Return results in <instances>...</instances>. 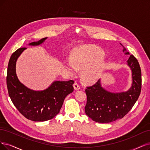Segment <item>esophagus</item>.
I'll use <instances>...</instances> for the list:
<instances>
[{
	"mask_svg": "<svg viewBox=\"0 0 150 150\" xmlns=\"http://www.w3.org/2000/svg\"><path fill=\"white\" fill-rule=\"evenodd\" d=\"M74 89L75 90H78L80 89V86L79 85L78 83H75L74 84Z\"/></svg>",
	"mask_w": 150,
	"mask_h": 150,
	"instance_id": "1",
	"label": "esophagus"
}]
</instances>
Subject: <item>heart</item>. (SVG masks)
<instances>
[{
	"instance_id": "1",
	"label": "heart",
	"mask_w": 150,
	"mask_h": 150,
	"mask_svg": "<svg viewBox=\"0 0 150 150\" xmlns=\"http://www.w3.org/2000/svg\"><path fill=\"white\" fill-rule=\"evenodd\" d=\"M104 52L93 46H80L71 52V58L65 59V68L75 74L76 68L81 69L82 79L87 83H93L103 76L107 67Z\"/></svg>"
}]
</instances>
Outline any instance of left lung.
<instances>
[{"instance_id": "left-lung-1", "label": "left lung", "mask_w": 150, "mask_h": 150, "mask_svg": "<svg viewBox=\"0 0 150 150\" xmlns=\"http://www.w3.org/2000/svg\"><path fill=\"white\" fill-rule=\"evenodd\" d=\"M122 51L125 55H130L124 46ZM127 62L132 71V85L127 91H109L102 86L100 79L96 84L86 88L85 113L93 120L99 123H109L123 118L137 101L142 88L140 67L133 55H130Z\"/></svg>"}]
</instances>
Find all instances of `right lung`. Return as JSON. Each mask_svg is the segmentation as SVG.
Returning <instances> with one entry per match:
<instances>
[{
	"label": "right lung",
	"instance_id": "add662e5",
	"mask_svg": "<svg viewBox=\"0 0 150 150\" xmlns=\"http://www.w3.org/2000/svg\"><path fill=\"white\" fill-rule=\"evenodd\" d=\"M47 38L29 44L36 46ZM26 48H20L11 55L7 69V85L9 96L14 106L23 116L35 122L53 119L58 114L65 97L74 91V80L54 81L46 89L35 91L20 81L16 74V60Z\"/></svg>",
	"mask_w": 150,
	"mask_h": 150
}]
</instances>
